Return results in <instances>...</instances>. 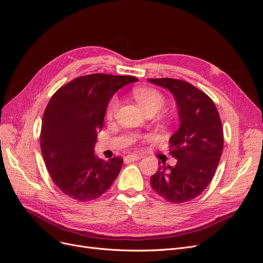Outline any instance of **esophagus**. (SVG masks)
I'll list each match as a JSON object with an SVG mask.
<instances>
[{
    "instance_id": "1",
    "label": "esophagus",
    "mask_w": 263,
    "mask_h": 263,
    "mask_svg": "<svg viewBox=\"0 0 263 263\" xmlns=\"http://www.w3.org/2000/svg\"><path fill=\"white\" fill-rule=\"evenodd\" d=\"M141 157H142V156L139 155V154H128L127 156H126V160L135 162V161H137V160H140Z\"/></svg>"
}]
</instances>
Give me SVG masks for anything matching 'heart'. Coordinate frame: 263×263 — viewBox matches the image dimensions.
I'll return each mask as SVG.
<instances>
[{
  "label": "heart",
  "instance_id": "obj_1",
  "mask_svg": "<svg viewBox=\"0 0 263 263\" xmlns=\"http://www.w3.org/2000/svg\"><path fill=\"white\" fill-rule=\"evenodd\" d=\"M133 95L137 100L139 106L143 109L145 113H156L160 111L165 104V97L162 93L154 88H135L133 90ZM119 108V98L113 96L107 107L106 114L108 118H112L114 113Z\"/></svg>",
  "mask_w": 263,
  "mask_h": 263
}]
</instances>
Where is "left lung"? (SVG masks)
Returning a JSON list of instances; mask_svg holds the SVG:
<instances>
[{"label":"left lung","mask_w":263,"mask_h":263,"mask_svg":"<svg viewBox=\"0 0 263 263\" xmlns=\"http://www.w3.org/2000/svg\"><path fill=\"white\" fill-rule=\"evenodd\" d=\"M170 90L180 126L170 139L175 166L161 165L151 186L166 201L180 204L201 194L211 183L223 150V132L214 101L192 84L176 79H148Z\"/></svg>","instance_id":"left-lung-1"}]
</instances>
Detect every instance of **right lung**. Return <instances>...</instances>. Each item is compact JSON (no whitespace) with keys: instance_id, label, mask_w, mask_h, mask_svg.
I'll return each instance as SVG.
<instances>
[{"instance_id":"1","label":"right lung","mask_w":263,"mask_h":263,"mask_svg":"<svg viewBox=\"0 0 263 263\" xmlns=\"http://www.w3.org/2000/svg\"><path fill=\"white\" fill-rule=\"evenodd\" d=\"M137 81L95 73L72 80L50 98L42 121L41 150L51 180L71 198L96 199L119 176L123 159L100 160L93 148L110 99Z\"/></svg>"}]
</instances>
